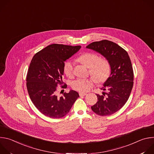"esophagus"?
Segmentation results:
<instances>
[{"instance_id":"esophagus-1","label":"esophagus","mask_w":154,"mask_h":154,"mask_svg":"<svg viewBox=\"0 0 154 154\" xmlns=\"http://www.w3.org/2000/svg\"><path fill=\"white\" fill-rule=\"evenodd\" d=\"M86 94V93H79L80 96H85Z\"/></svg>"}]
</instances>
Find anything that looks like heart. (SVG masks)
<instances>
[{
  "label": "heart",
  "instance_id": "1",
  "mask_svg": "<svg viewBox=\"0 0 154 154\" xmlns=\"http://www.w3.org/2000/svg\"><path fill=\"white\" fill-rule=\"evenodd\" d=\"M79 60L90 68V74L97 82H103L109 77L111 67L106 60L100 59L96 54L86 52L79 57ZM63 71L68 77L72 76L74 66L72 61L68 60L64 63ZM71 85L74 90L85 93L92 88L93 83L90 79H79L73 81Z\"/></svg>",
  "mask_w": 154,
  "mask_h": 154
}]
</instances>
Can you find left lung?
<instances>
[{
  "label": "left lung",
  "mask_w": 154,
  "mask_h": 154,
  "mask_svg": "<svg viewBox=\"0 0 154 154\" xmlns=\"http://www.w3.org/2000/svg\"><path fill=\"white\" fill-rule=\"evenodd\" d=\"M86 48L101 54L110 65V75L101 88L108 93L96 94L97 102L91 109L99 116L111 115L125 105L132 90L134 71L130 57L124 49L108 40L93 42Z\"/></svg>",
  "instance_id": "obj_1"
}]
</instances>
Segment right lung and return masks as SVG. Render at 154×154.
I'll return each instance as SVG.
<instances>
[{"label":"right lung","mask_w":154,"mask_h":154,"mask_svg":"<svg viewBox=\"0 0 154 154\" xmlns=\"http://www.w3.org/2000/svg\"><path fill=\"white\" fill-rule=\"evenodd\" d=\"M80 48L53 44L33 56L27 74V88L33 103L44 115L54 119L66 116L79 97L74 90L60 97L56 91L57 85L63 83L64 62Z\"/></svg>","instance_id":"right-lung-1"}]
</instances>
